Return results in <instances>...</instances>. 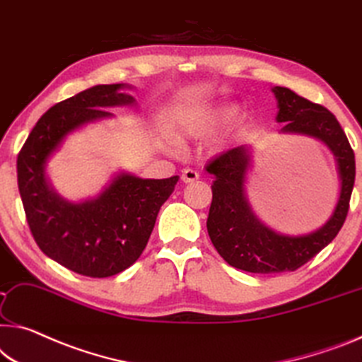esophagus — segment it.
<instances>
[{
	"label": "esophagus",
	"mask_w": 362,
	"mask_h": 362,
	"mask_svg": "<svg viewBox=\"0 0 362 362\" xmlns=\"http://www.w3.org/2000/svg\"><path fill=\"white\" fill-rule=\"evenodd\" d=\"M181 180L185 181V182H194V181L199 180V173H197L196 170H192V168H186L185 171H182Z\"/></svg>",
	"instance_id": "1"
}]
</instances>
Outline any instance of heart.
<instances>
[{
    "label": "heart",
    "instance_id": "1",
    "mask_svg": "<svg viewBox=\"0 0 362 362\" xmlns=\"http://www.w3.org/2000/svg\"><path fill=\"white\" fill-rule=\"evenodd\" d=\"M235 113L236 110L233 107H220L210 111H200V113L187 116L185 124H182V129H185L187 136H207L212 131L225 126L228 121H231Z\"/></svg>",
    "mask_w": 362,
    "mask_h": 362
}]
</instances>
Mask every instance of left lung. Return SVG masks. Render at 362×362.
<instances>
[{"label": "left lung", "mask_w": 362, "mask_h": 362, "mask_svg": "<svg viewBox=\"0 0 362 362\" xmlns=\"http://www.w3.org/2000/svg\"><path fill=\"white\" fill-rule=\"evenodd\" d=\"M274 93L278 100L276 121L285 123L281 132L305 134L325 142L337 158L341 191L335 212L320 230L305 236L278 235L260 223L246 200L244 181L251 162L249 150L241 146L210 160L205 170L215 181L207 218L209 236L228 264L251 274L294 272L330 244L346 220L356 176L354 152L335 115L286 87H274Z\"/></svg>", "instance_id": "1"}]
</instances>
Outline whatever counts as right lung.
<instances>
[{"label": "right lung", "mask_w": 362, "mask_h": 362, "mask_svg": "<svg viewBox=\"0 0 362 362\" xmlns=\"http://www.w3.org/2000/svg\"><path fill=\"white\" fill-rule=\"evenodd\" d=\"M124 84L95 86L49 108L18 155V185L30 233L54 262L76 274L105 278L141 257L160 207L175 191L177 176L141 180L119 175L97 199L71 204L49 189L47 158L71 131L111 116L105 108L134 103Z\"/></svg>", "instance_id": "right-lung-1"}]
</instances>
